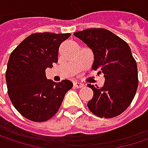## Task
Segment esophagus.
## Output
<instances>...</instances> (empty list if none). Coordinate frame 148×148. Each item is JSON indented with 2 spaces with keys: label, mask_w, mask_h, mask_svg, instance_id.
<instances>
[{
  "label": "esophagus",
  "mask_w": 148,
  "mask_h": 148,
  "mask_svg": "<svg viewBox=\"0 0 148 148\" xmlns=\"http://www.w3.org/2000/svg\"><path fill=\"white\" fill-rule=\"evenodd\" d=\"M74 86L76 88H82V87H84V84H82L80 82H74Z\"/></svg>",
  "instance_id": "1"
}]
</instances>
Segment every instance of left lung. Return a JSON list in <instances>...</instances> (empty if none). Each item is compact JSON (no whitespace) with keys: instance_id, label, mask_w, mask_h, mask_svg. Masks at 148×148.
Returning <instances> with one entry per match:
<instances>
[{"instance_id":"1","label":"left lung","mask_w":148,"mask_h":148,"mask_svg":"<svg viewBox=\"0 0 148 148\" xmlns=\"http://www.w3.org/2000/svg\"><path fill=\"white\" fill-rule=\"evenodd\" d=\"M93 52L92 70L105 78L102 88L88 84L93 92L87 103L92 113L99 117L119 116L130 105L138 87L137 64L129 45L103 28H91L74 32Z\"/></svg>"}]
</instances>
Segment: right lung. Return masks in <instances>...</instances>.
<instances>
[{"mask_svg": "<svg viewBox=\"0 0 148 148\" xmlns=\"http://www.w3.org/2000/svg\"><path fill=\"white\" fill-rule=\"evenodd\" d=\"M70 33H33L10 55L6 71L8 93L14 108L26 119L41 123L58 111L66 92L73 87L69 79H47L45 69L58 62L61 44Z\"/></svg>", "mask_w": 148, "mask_h": 148, "instance_id": "right-lung-1", "label": "right lung"}]
</instances>
